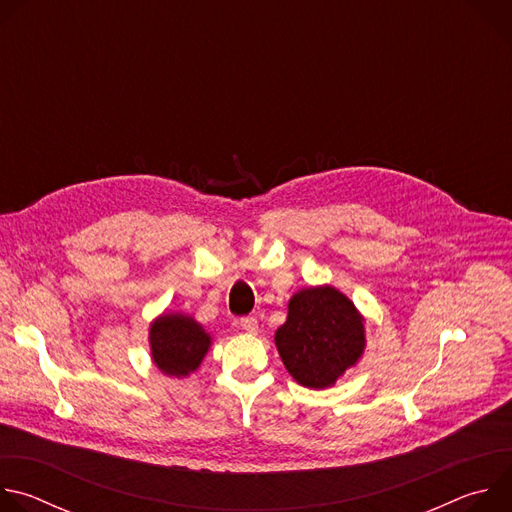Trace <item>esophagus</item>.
<instances>
[{
	"label": "esophagus",
	"mask_w": 512,
	"mask_h": 512,
	"mask_svg": "<svg viewBox=\"0 0 512 512\" xmlns=\"http://www.w3.org/2000/svg\"><path fill=\"white\" fill-rule=\"evenodd\" d=\"M241 328L249 334H257L259 332V322H257V318L247 316V318H241Z\"/></svg>",
	"instance_id": "34e87169"
}]
</instances>
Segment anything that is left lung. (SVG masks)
<instances>
[{"label":"left lung","mask_w":512,"mask_h":512,"mask_svg":"<svg viewBox=\"0 0 512 512\" xmlns=\"http://www.w3.org/2000/svg\"><path fill=\"white\" fill-rule=\"evenodd\" d=\"M283 367L308 389L332 387L367 348L364 318L340 289L324 283L296 291L275 330Z\"/></svg>","instance_id":"8db88e82"}]
</instances>
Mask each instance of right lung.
I'll list each match as a JSON object with an SVG mask.
<instances>
[{
	"mask_svg": "<svg viewBox=\"0 0 512 512\" xmlns=\"http://www.w3.org/2000/svg\"><path fill=\"white\" fill-rule=\"evenodd\" d=\"M210 344L212 336L188 314L164 312L150 324L152 360L168 377H190L202 364Z\"/></svg>",
	"mask_w": 512,
	"mask_h": 512,
	"instance_id": "add662e5",
	"label": "right lung"
}]
</instances>
